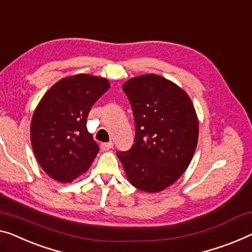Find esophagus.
<instances>
[{
	"instance_id": "34e87169",
	"label": "esophagus",
	"mask_w": 252,
	"mask_h": 252,
	"mask_svg": "<svg viewBox=\"0 0 252 252\" xmlns=\"http://www.w3.org/2000/svg\"><path fill=\"white\" fill-rule=\"evenodd\" d=\"M100 148H102V150H108L113 148V142H103V144H100Z\"/></svg>"
}]
</instances>
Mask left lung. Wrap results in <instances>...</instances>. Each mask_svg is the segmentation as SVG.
<instances>
[{
	"label": "left lung",
	"mask_w": 252,
	"mask_h": 252,
	"mask_svg": "<svg viewBox=\"0 0 252 252\" xmlns=\"http://www.w3.org/2000/svg\"><path fill=\"white\" fill-rule=\"evenodd\" d=\"M123 92L132 107L136 137L127 152H118L126 178L146 192L173 185L189 166L197 147L199 123L190 97L157 74L127 80Z\"/></svg>",
	"instance_id": "obj_1"
}]
</instances>
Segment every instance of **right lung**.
<instances>
[{"instance_id": "1", "label": "right lung", "mask_w": 252, "mask_h": 252, "mask_svg": "<svg viewBox=\"0 0 252 252\" xmlns=\"http://www.w3.org/2000/svg\"><path fill=\"white\" fill-rule=\"evenodd\" d=\"M110 88L107 79L76 74L56 82L33 112L30 139L43 170L60 182H72L88 170L98 145L87 130L93 105Z\"/></svg>"}]
</instances>
